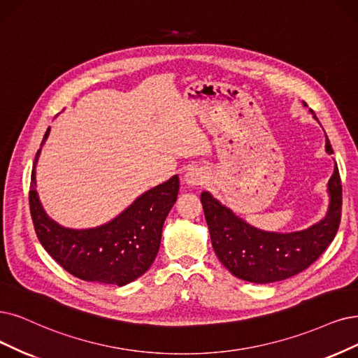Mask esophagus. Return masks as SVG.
<instances>
[{"label":"esophagus","mask_w":358,"mask_h":358,"mask_svg":"<svg viewBox=\"0 0 358 358\" xmlns=\"http://www.w3.org/2000/svg\"><path fill=\"white\" fill-rule=\"evenodd\" d=\"M205 172L199 168H190L186 174H184V181H186L189 186H201L205 182Z\"/></svg>","instance_id":"esophagus-1"}]
</instances>
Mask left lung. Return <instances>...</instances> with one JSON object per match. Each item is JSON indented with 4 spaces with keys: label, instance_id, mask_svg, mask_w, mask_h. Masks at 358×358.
<instances>
[{
    "label": "left lung",
    "instance_id": "8db88e82",
    "mask_svg": "<svg viewBox=\"0 0 358 358\" xmlns=\"http://www.w3.org/2000/svg\"><path fill=\"white\" fill-rule=\"evenodd\" d=\"M326 152L334 153L327 137ZM327 192L330 203L326 217L310 229L294 233H271L249 226L203 192L201 202L218 259L237 279L259 285L285 280L308 268L332 243L339 229L342 184L338 166L327 182Z\"/></svg>",
    "mask_w": 358,
    "mask_h": 358
}]
</instances>
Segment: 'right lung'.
Listing matches in <instances>:
<instances>
[{"mask_svg":"<svg viewBox=\"0 0 358 358\" xmlns=\"http://www.w3.org/2000/svg\"><path fill=\"white\" fill-rule=\"evenodd\" d=\"M50 134L47 129L41 145ZM35 156L31 176L29 206L39 242L60 266L87 282L125 286L138 279L153 264L162 227L178 194V176L138 196L116 218L94 229L75 230L51 220L39 202L35 182Z\"/></svg>","mask_w":358,"mask_h":358,"instance_id":"add662e5","label":"right lung"}]
</instances>
